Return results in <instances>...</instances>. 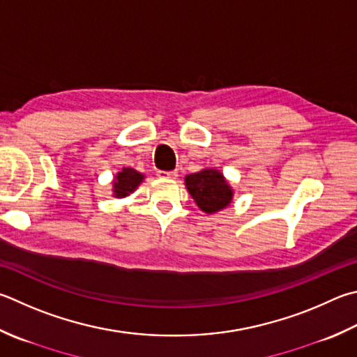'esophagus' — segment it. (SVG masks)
Instances as JSON below:
<instances>
[{"label": "esophagus", "mask_w": 357, "mask_h": 357, "mask_svg": "<svg viewBox=\"0 0 357 357\" xmlns=\"http://www.w3.org/2000/svg\"><path fill=\"white\" fill-rule=\"evenodd\" d=\"M159 178H176L178 172H158Z\"/></svg>", "instance_id": "34e87169"}]
</instances>
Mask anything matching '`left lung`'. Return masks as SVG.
Returning a JSON list of instances; mask_svg holds the SVG:
<instances>
[{"label":"left lung","mask_w":357,"mask_h":357,"mask_svg":"<svg viewBox=\"0 0 357 357\" xmlns=\"http://www.w3.org/2000/svg\"><path fill=\"white\" fill-rule=\"evenodd\" d=\"M185 187L199 209L206 213L225 209L226 206H229L234 195L223 174L213 168L187 174Z\"/></svg>","instance_id":"left-lung-1"}]
</instances>
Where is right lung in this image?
Here are the masks:
<instances>
[{
    "label": "right lung",
    "instance_id": "obj_1",
    "mask_svg": "<svg viewBox=\"0 0 357 357\" xmlns=\"http://www.w3.org/2000/svg\"><path fill=\"white\" fill-rule=\"evenodd\" d=\"M144 181V174L139 173L134 168L125 167L121 172L116 173L114 179V197L116 198H125L129 193H132L137 189L139 184Z\"/></svg>",
    "mask_w": 357,
    "mask_h": 357
}]
</instances>
